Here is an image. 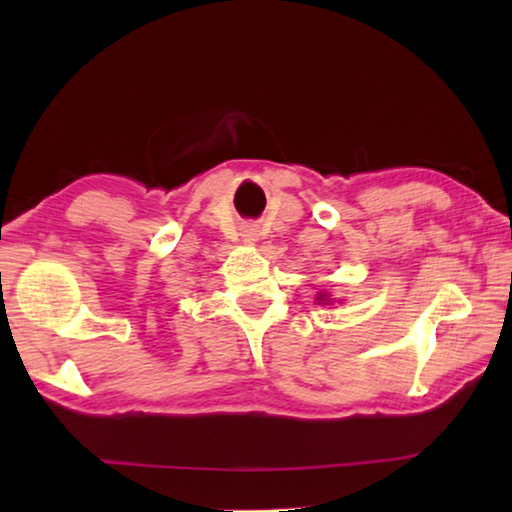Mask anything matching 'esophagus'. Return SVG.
Instances as JSON below:
<instances>
[{"label": "esophagus", "mask_w": 512, "mask_h": 512, "mask_svg": "<svg viewBox=\"0 0 512 512\" xmlns=\"http://www.w3.org/2000/svg\"><path fill=\"white\" fill-rule=\"evenodd\" d=\"M241 237H244V241H250V244H253V241H257V228H255V225H246V228L241 230Z\"/></svg>", "instance_id": "esophagus-1"}]
</instances>
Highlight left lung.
<instances>
[{"label":"left lung","mask_w":512,"mask_h":512,"mask_svg":"<svg viewBox=\"0 0 512 512\" xmlns=\"http://www.w3.org/2000/svg\"><path fill=\"white\" fill-rule=\"evenodd\" d=\"M316 300H318V305H327V302H332V298H327L325 293H318Z\"/></svg>","instance_id":"obj_1"}]
</instances>
